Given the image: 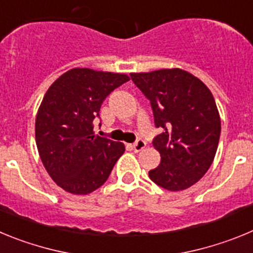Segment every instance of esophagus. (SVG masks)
Segmentation results:
<instances>
[{
    "mask_svg": "<svg viewBox=\"0 0 253 253\" xmlns=\"http://www.w3.org/2000/svg\"><path fill=\"white\" fill-rule=\"evenodd\" d=\"M131 147H133L134 152H137V153H138V152H140V151H142V149L146 148V142H144V140H143V139H138L137 142L134 143V144Z\"/></svg>",
    "mask_w": 253,
    "mask_h": 253,
    "instance_id": "obj_1",
    "label": "esophagus"
}]
</instances>
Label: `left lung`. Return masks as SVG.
<instances>
[{
  "label": "left lung",
  "instance_id": "left-lung-1",
  "mask_svg": "<svg viewBox=\"0 0 253 253\" xmlns=\"http://www.w3.org/2000/svg\"><path fill=\"white\" fill-rule=\"evenodd\" d=\"M151 101L161 134L153 147L161 162L148 172L154 184L181 191L196 184L213 163L220 135V116L210 90L180 68L130 73Z\"/></svg>",
  "mask_w": 253,
  "mask_h": 253
}]
</instances>
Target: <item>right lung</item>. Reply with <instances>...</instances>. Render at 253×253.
<instances>
[{
    "instance_id": "obj_1",
    "label": "right lung",
    "mask_w": 253,
    "mask_h": 253,
    "mask_svg": "<svg viewBox=\"0 0 253 253\" xmlns=\"http://www.w3.org/2000/svg\"><path fill=\"white\" fill-rule=\"evenodd\" d=\"M129 81L124 73L72 68L49 87L35 119L40 160L58 186L86 195L104 185L123 143L95 135L93 119L106 96Z\"/></svg>"
}]
</instances>
